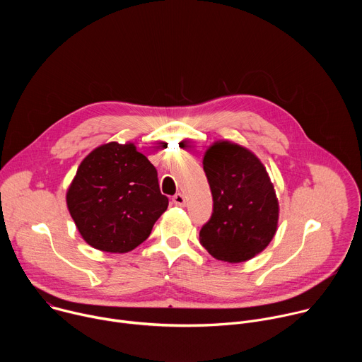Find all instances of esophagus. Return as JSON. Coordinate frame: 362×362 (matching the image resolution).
Returning <instances> with one entry per match:
<instances>
[{
    "label": "esophagus",
    "mask_w": 362,
    "mask_h": 362,
    "mask_svg": "<svg viewBox=\"0 0 362 362\" xmlns=\"http://www.w3.org/2000/svg\"><path fill=\"white\" fill-rule=\"evenodd\" d=\"M173 203L177 204V206H185L186 204V199H185V194L182 193H176L173 196Z\"/></svg>",
    "instance_id": "1"
}]
</instances>
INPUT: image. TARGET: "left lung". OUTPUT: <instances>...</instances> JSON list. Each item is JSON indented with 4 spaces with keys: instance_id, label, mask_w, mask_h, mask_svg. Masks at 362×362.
Listing matches in <instances>:
<instances>
[{
    "instance_id": "obj_1",
    "label": "left lung",
    "mask_w": 362,
    "mask_h": 362,
    "mask_svg": "<svg viewBox=\"0 0 362 362\" xmlns=\"http://www.w3.org/2000/svg\"><path fill=\"white\" fill-rule=\"evenodd\" d=\"M214 212L199 233L202 246L218 261L239 264L262 252L272 240L279 206L267 169L252 151L216 141L204 153Z\"/></svg>"
}]
</instances>
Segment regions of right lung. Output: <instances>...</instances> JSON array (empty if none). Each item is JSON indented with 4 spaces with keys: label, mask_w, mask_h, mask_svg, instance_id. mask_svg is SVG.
<instances>
[{
    "label": "right lung",
    "mask_w": 362,
    "mask_h": 362,
    "mask_svg": "<svg viewBox=\"0 0 362 362\" xmlns=\"http://www.w3.org/2000/svg\"><path fill=\"white\" fill-rule=\"evenodd\" d=\"M168 204L156 168L133 143L112 141L94 148L67 192V208L83 239L112 253L144 242Z\"/></svg>",
    "instance_id": "1"
}]
</instances>
